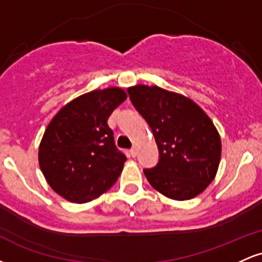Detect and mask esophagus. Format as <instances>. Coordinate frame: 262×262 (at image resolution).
Listing matches in <instances>:
<instances>
[{
  "label": "esophagus",
  "mask_w": 262,
  "mask_h": 262,
  "mask_svg": "<svg viewBox=\"0 0 262 262\" xmlns=\"http://www.w3.org/2000/svg\"><path fill=\"white\" fill-rule=\"evenodd\" d=\"M129 154H130L132 158H135V156H137V154H138V149L134 146V148H132L130 150H129Z\"/></svg>",
  "instance_id": "obj_1"
}]
</instances>
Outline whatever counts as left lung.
<instances>
[{
	"mask_svg": "<svg viewBox=\"0 0 262 262\" xmlns=\"http://www.w3.org/2000/svg\"><path fill=\"white\" fill-rule=\"evenodd\" d=\"M128 93L159 149L156 166L144 169L150 185L171 200L198 196L213 181L221 161V137L213 122L192 100L158 86L137 85Z\"/></svg>",
	"mask_w": 262,
	"mask_h": 262,
	"instance_id": "8db88e82",
	"label": "left lung"
}]
</instances>
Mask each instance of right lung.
<instances>
[{
    "instance_id": "right-lung-1",
    "label": "right lung",
    "mask_w": 262,
    "mask_h": 262,
    "mask_svg": "<svg viewBox=\"0 0 262 262\" xmlns=\"http://www.w3.org/2000/svg\"><path fill=\"white\" fill-rule=\"evenodd\" d=\"M127 93L118 87L85 93L49 123L39 145V165L56 193L86 203L110 189L127 160L114 144L110 116Z\"/></svg>"
}]
</instances>
